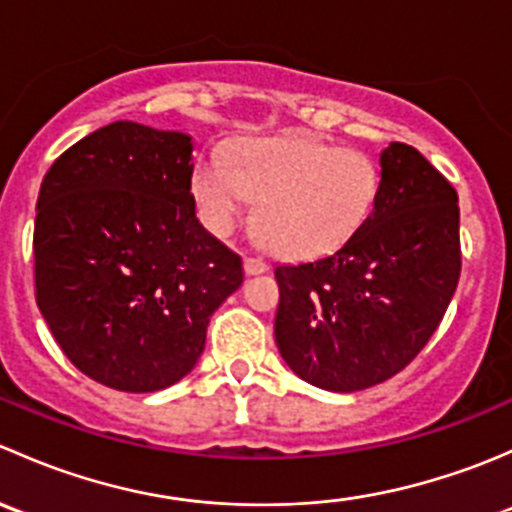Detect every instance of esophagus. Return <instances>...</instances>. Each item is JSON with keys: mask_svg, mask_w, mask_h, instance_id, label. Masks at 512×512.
<instances>
[{"mask_svg": "<svg viewBox=\"0 0 512 512\" xmlns=\"http://www.w3.org/2000/svg\"><path fill=\"white\" fill-rule=\"evenodd\" d=\"M242 267H245L247 275H262V272H267V262L255 260V257H245Z\"/></svg>", "mask_w": 512, "mask_h": 512, "instance_id": "obj_1", "label": "esophagus"}]
</instances>
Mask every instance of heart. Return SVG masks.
<instances>
[{
  "label": "heart",
  "instance_id": "obj_1",
  "mask_svg": "<svg viewBox=\"0 0 512 512\" xmlns=\"http://www.w3.org/2000/svg\"><path fill=\"white\" fill-rule=\"evenodd\" d=\"M381 170L356 148L309 133L255 138L225 158H203L190 175L200 223L227 237L257 210V240L292 260L332 255L366 225Z\"/></svg>",
  "mask_w": 512,
  "mask_h": 512
}]
</instances>
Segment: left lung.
<instances>
[{
  "mask_svg": "<svg viewBox=\"0 0 512 512\" xmlns=\"http://www.w3.org/2000/svg\"><path fill=\"white\" fill-rule=\"evenodd\" d=\"M379 165V200L352 240L275 270L282 359L307 384L339 394L369 389L411 364L461 275L453 185L406 143H389Z\"/></svg>",
  "mask_w": 512,
  "mask_h": 512,
  "instance_id": "left-lung-1",
  "label": "left lung"
}]
</instances>
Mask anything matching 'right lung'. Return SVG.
Masks as SVG:
<instances>
[{
	"instance_id": "right-lung-1",
	"label": "right lung",
	"mask_w": 512,
	"mask_h": 512,
	"mask_svg": "<svg viewBox=\"0 0 512 512\" xmlns=\"http://www.w3.org/2000/svg\"><path fill=\"white\" fill-rule=\"evenodd\" d=\"M193 136L116 121L56 158L34 223L36 304L71 364L148 394L193 371L242 260L195 218Z\"/></svg>"
}]
</instances>
